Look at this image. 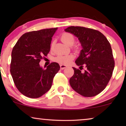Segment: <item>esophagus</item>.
<instances>
[{
    "instance_id": "esophagus-1",
    "label": "esophagus",
    "mask_w": 126,
    "mask_h": 126,
    "mask_svg": "<svg viewBox=\"0 0 126 126\" xmlns=\"http://www.w3.org/2000/svg\"><path fill=\"white\" fill-rule=\"evenodd\" d=\"M66 68H67V66L65 65H60V68H61V69L63 70L65 69Z\"/></svg>"
}]
</instances>
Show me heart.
I'll list each match as a JSON object with an SVG mask.
<instances>
[{
	"instance_id": "heart-1",
	"label": "heart",
	"mask_w": 126,
	"mask_h": 126,
	"mask_svg": "<svg viewBox=\"0 0 126 126\" xmlns=\"http://www.w3.org/2000/svg\"><path fill=\"white\" fill-rule=\"evenodd\" d=\"M61 40L63 43H64L65 45L68 46H72L75 42V38L73 34L69 32H63L61 35ZM54 42L53 41L51 43L50 47L52 49L54 46ZM75 49L76 50H77L79 49L78 46H75ZM74 58L75 56L74 55L70 54H65V55H59L57 57H56L55 58V61L57 63H60L62 65H68L71 63Z\"/></svg>"
}]
</instances>
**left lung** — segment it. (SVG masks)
Listing matches in <instances>:
<instances>
[{"label": "left lung", "instance_id": "obj_1", "mask_svg": "<svg viewBox=\"0 0 126 126\" xmlns=\"http://www.w3.org/2000/svg\"><path fill=\"white\" fill-rule=\"evenodd\" d=\"M78 38L82 49L75 63L84 72L73 68L74 75L69 80L71 87L84 97H93L105 89L115 66L111 46L107 38L99 31L80 26L65 29Z\"/></svg>", "mask_w": 126, "mask_h": 126}]
</instances>
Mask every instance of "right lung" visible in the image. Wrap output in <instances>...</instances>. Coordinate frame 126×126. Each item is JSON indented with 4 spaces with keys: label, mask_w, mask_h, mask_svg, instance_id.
Masks as SVG:
<instances>
[{
    "label": "right lung",
    "mask_w": 126,
    "mask_h": 126,
    "mask_svg": "<svg viewBox=\"0 0 126 126\" xmlns=\"http://www.w3.org/2000/svg\"><path fill=\"white\" fill-rule=\"evenodd\" d=\"M56 28L32 31L22 35L11 53L10 73L18 91L27 97L38 98L50 89L60 66L52 63L44 69L39 62L49 53Z\"/></svg>",
    "instance_id": "obj_1"
}]
</instances>
